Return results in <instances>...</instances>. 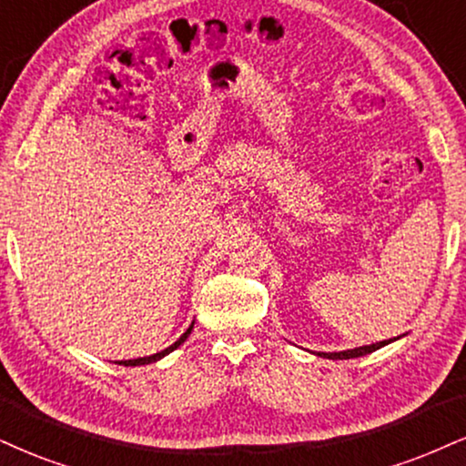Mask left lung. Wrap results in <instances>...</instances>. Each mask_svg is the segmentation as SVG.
I'll list each match as a JSON object with an SVG mask.
<instances>
[{"mask_svg":"<svg viewBox=\"0 0 466 466\" xmlns=\"http://www.w3.org/2000/svg\"><path fill=\"white\" fill-rule=\"evenodd\" d=\"M400 337H393V339H384V341H378V343H371V346H360V348H354V350H341V352H313L321 356V359H330V360H346V359H359V356H365V354H371L376 352V350H380L384 346H389V343L398 341Z\"/></svg>","mask_w":466,"mask_h":466,"instance_id":"left-lung-1","label":"left lung"}]
</instances>
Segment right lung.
Here are the masks:
<instances>
[{
	"label": "right lung",
	"instance_id": "right-lung-1",
	"mask_svg": "<svg viewBox=\"0 0 466 466\" xmlns=\"http://www.w3.org/2000/svg\"><path fill=\"white\" fill-rule=\"evenodd\" d=\"M192 329H194V321L192 324H189V329L183 332V335L177 339L175 343H172V346H168L166 350H162V352H157V354H151V356H140V359H131V360H118V365H125V367H137V365H148V363H155V360H159V359H164L166 354H170V352H175L177 348L181 346L183 341H186V339L189 337V332H192Z\"/></svg>",
	"mask_w": 466,
	"mask_h": 466
}]
</instances>
